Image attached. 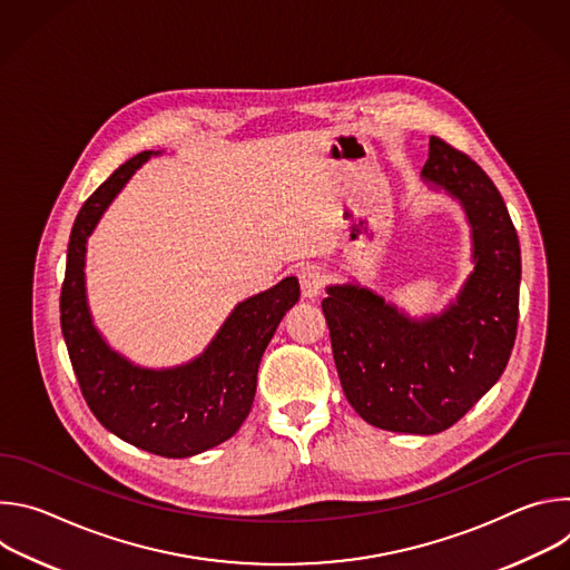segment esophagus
Returning a JSON list of instances; mask_svg holds the SVG:
<instances>
[{
    "instance_id": "34e87169",
    "label": "esophagus",
    "mask_w": 570,
    "mask_h": 570,
    "mask_svg": "<svg viewBox=\"0 0 570 570\" xmlns=\"http://www.w3.org/2000/svg\"><path fill=\"white\" fill-rule=\"evenodd\" d=\"M297 277H299V288H302V295L306 297V299H315L320 293H322V288H324V271L320 268V266H315V264H306V266H302L299 268V273H297Z\"/></svg>"
}]
</instances>
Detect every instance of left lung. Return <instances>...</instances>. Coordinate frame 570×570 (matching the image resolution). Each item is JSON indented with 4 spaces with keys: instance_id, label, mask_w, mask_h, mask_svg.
Wrapping results in <instances>:
<instances>
[{
    "instance_id": "left-lung-1",
    "label": "left lung",
    "mask_w": 570,
    "mask_h": 570,
    "mask_svg": "<svg viewBox=\"0 0 570 570\" xmlns=\"http://www.w3.org/2000/svg\"><path fill=\"white\" fill-rule=\"evenodd\" d=\"M422 178L460 200L473 273L440 315L413 320L358 284L327 286L341 385L372 426L435 435L453 426L503 374L519 324L521 248L505 200L475 161L440 137Z\"/></svg>"
}]
</instances>
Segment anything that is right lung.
<instances>
[{"instance_id":"right-lung-1","label":"right lung","mask_w":570,"mask_h":570,"mask_svg":"<svg viewBox=\"0 0 570 570\" xmlns=\"http://www.w3.org/2000/svg\"><path fill=\"white\" fill-rule=\"evenodd\" d=\"M121 165L80 207L67 248L60 327L69 361L95 417L124 442L161 455L189 458L229 440L246 422L262 356L286 311L299 299L295 277L236 304L207 350L187 365L148 370L110 350L92 324L86 297V243L101 214L144 161Z\"/></svg>"}]
</instances>
